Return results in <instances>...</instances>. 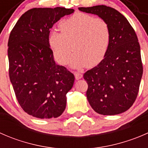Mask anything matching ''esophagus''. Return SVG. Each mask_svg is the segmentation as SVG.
Here are the masks:
<instances>
[{"instance_id": "1", "label": "esophagus", "mask_w": 148, "mask_h": 148, "mask_svg": "<svg viewBox=\"0 0 148 148\" xmlns=\"http://www.w3.org/2000/svg\"><path fill=\"white\" fill-rule=\"evenodd\" d=\"M74 76H75V79L77 80L80 79L82 78V77H83L82 74H80V73H77V72L74 73Z\"/></svg>"}]
</instances>
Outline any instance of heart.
Wrapping results in <instances>:
<instances>
[{"instance_id": "obj_1", "label": "heart", "mask_w": 148, "mask_h": 148, "mask_svg": "<svg viewBox=\"0 0 148 148\" xmlns=\"http://www.w3.org/2000/svg\"><path fill=\"white\" fill-rule=\"evenodd\" d=\"M62 32L51 31L49 45L58 63L65 65L69 60L72 45L75 52L71 59L74 69L95 67L104 60L110 49L111 32L103 19L77 13L59 24Z\"/></svg>"}]
</instances>
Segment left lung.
<instances>
[{
  "mask_svg": "<svg viewBox=\"0 0 148 148\" xmlns=\"http://www.w3.org/2000/svg\"><path fill=\"white\" fill-rule=\"evenodd\" d=\"M79 10L99 16L111 32L110 49L104 60L84 74L88 84V102L103 115L124 112L135 102L143 76L136 34L126 18L111 7L101 5Z\"/></svg>",
  "mask_w": 148,
  "mask_h": 148,
  "instance_id": "obj_1",
  "label": "left lung"
}]
</instances>
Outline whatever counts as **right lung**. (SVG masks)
<instances>
[{"mask_svg":"<svg viewBox=\"0 0 148 148\" xmlns=\"http://www.w3.org/2000/svg\"><path fill=\"white\" fill-rule=\"evenodd\" d=\"M74 9L34 8L23 13L10 34L9 77L21 108L33 117H59L66 105L74 74L56 64L49 45L50 29Z\"/></svg>","mask_w":148,"mask_h":148,"instance_id":"obj_1","label":"right lung"}]
</instances>
